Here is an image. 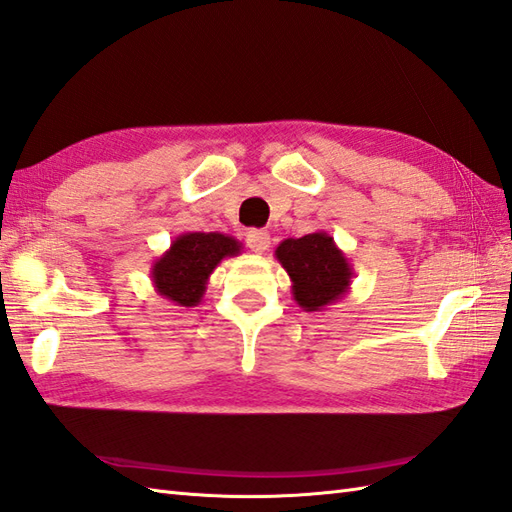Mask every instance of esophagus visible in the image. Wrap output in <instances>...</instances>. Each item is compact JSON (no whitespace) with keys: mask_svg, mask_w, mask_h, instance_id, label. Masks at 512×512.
<instances>
[{"mask_svg":"<svg viewBox=\"0 0 512 512\" xmlns=\"http://www.w3.org/2000/svg\"><path fill=\"white\" fill-rule=\"evenodd\" d=\"M271 245V236L267 230H249L247 232V247L252 249L256 254H263L267 252Z\"/></svg>","mask_w":512,"mask_h":512,"instance_id":"1","label":"esophagus"}]
</instances>
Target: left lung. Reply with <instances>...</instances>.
I'll return each mask as SVG.
<instances>
[{
  "label": "left lung",
  "mask_w": 512,
  "mask_h": 512,
  "mask_svg": "<svg viewBox=\"0 0 512 512\" xmlns=\"http://www.w3.org/2000/svg\"><path fill=\"white\" fill-rule=\"evenodd\" d=\"M276 258L293 282V299L306 313L326 310L350 293L354 269L328 232L284 239Z\"/></svg>",
  "instance_id": "1"
}]
</instances>
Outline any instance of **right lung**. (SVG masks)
I'll return each instance as SVG.
<instances>
[{"mask_svg":"<svg viewBox=\"0 0 512 512\" xmlns=\"http://www.w3.org/2000/svg\"><path fill=\"white\" fill-rule=\"evenodd\" d=\"M243 252V243L221 232H184L171 241L149 271L154 291L176 306L193 308L206 293L210 273L221 260Z\"/></svg>","mask_w":512,"mask_h":512,"instance_id":"obj_1","label":"right lung"}]
</instances>
